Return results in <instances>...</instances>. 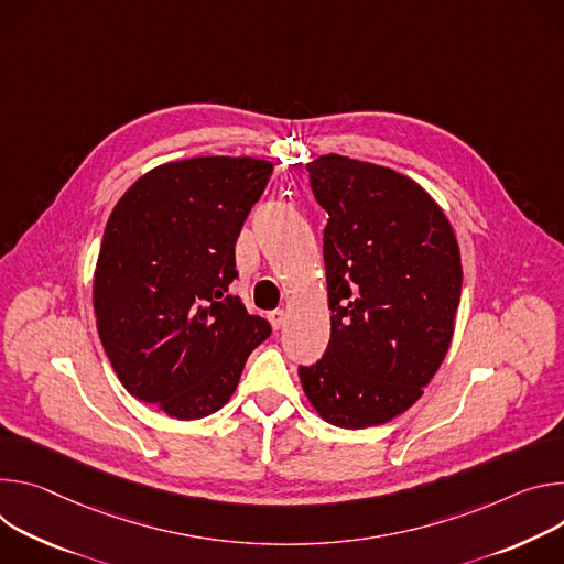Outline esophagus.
I'll return each instance as SVG.
<instances>
[{
    "label": "esophagus",
    "mask_w": 564,
    "mask_h": 564,
    "mask_svg": "<svg viewBox=\"0 0 564 564\" xmlns=\"http://www.w3.org/2000/svg\"><path fill=\"white\" fill-rule=\"evenodd\" d=\"M284 321H286V311L284 308H275V311H271V314H269V323L273 325V329H282Z\"/></svg>",
    "instance_id": "obj_1"
}]
</instances>
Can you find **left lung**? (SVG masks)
Instances as JSON below:
<instances>
[{
    "mask_svg": "<svg viewBox=\"0 0 564 564\" xmlns=\"http://www.w3.org/2000/svg\"><path fill=\"white\" fill-rule=\"evenodd\" d=\"M306 172L329 213L332 338L316 365L297 369L300 383L327 423L381 425L419 401L448 354L459 243L442 206L392 167L325 154Z\"/></svg>",
    "mask_w": 564,
    "mask_h": 564,
    "instance_id": "1",
    "label": "left lung"
}]
</instances>
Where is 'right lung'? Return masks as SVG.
Wrapping results in <instances>:
<instances>
[{"label": "right lung", "mask_w": 564, "mask_h": 564, "mask_svg": "<svg viewBox=\"0 0 564 564\" xmlns=\"http://www.w3.org/2000/svg\"><path fill=\"white\" fill-rule=\"evenodd\" d=\"M273 163L195 156L156 165L113 206L94 271V314L118 381L170 419L221 410L271 325L226 295L235 241Z\"/></svg>", "instance_id": "right-lung-1"}]
</instances>
